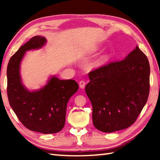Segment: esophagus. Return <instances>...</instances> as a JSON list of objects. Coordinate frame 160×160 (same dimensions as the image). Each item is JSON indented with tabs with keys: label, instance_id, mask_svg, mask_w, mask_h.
Wrapping results in <instances>:
<instances>
[{
	"label": "esophagus",
	"instance_id": "34e87169",
	"mask_svg": "<svg viewBox=\"0 0 160 160\" xmlns=\"http://www.w3.org/2000/svg\"><path fill=\"white\" fill-rule=\"evenodd\" d=\"M85 84H86V82H84V81H83V80L80 81V82H79L80 88H81V89H84V87H85Z\"/></svg>",
	"mask_w": 160,
	"mask_h": 160
}]
</instances>
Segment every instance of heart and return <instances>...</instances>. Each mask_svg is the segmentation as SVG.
<instances>
[{
	"mask_svg": "<svg viewBox=\"0 0 160 160\" xmlns=\"http://www.w3.org/2000/svg\"><path fill=\"white\" fill-rule=\"evenodd\" d=\"M99 50V48L98 47H96V48H93L92 49V51H91V53H96V52H98V51ZM108 56H109V55H108V53H104L103 54H102V55L98 58L94 62V66L96 67H100L102 65V64L106 62L108 58Z\"/></svg>",
	"mask_w": 160,
	"mask_h": 160,
	"instance_id": "b5f03b06",
	"label": "heart"
}]
</instances>
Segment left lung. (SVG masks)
Instances as JSON below:
<instances>
[{
	"mask_svg": "<svg viewBox=\"0 0 160 160\" xmlns=\"http://www.w3.org/2000/svg\"><path fill=\"white\" fill-rule=\"evenodd\" d=\"M85 91L92 104L94 127L112 132L130 127L148 100L150 65L137 46L123 60L91 71Z\"/></svg>",
	"mask_w": 160,
	"mask_h": 160,
	"instance_id": "1",
	"label": "left lung"
}]
</instances>
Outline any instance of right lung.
Segmentation results:
<instances>
[{
	"label": "right lung",
	"mask_w": 160,
	"mask_h": 160,
	"mask_svg": "<svg viewBox=\"0 0 160 160\" xmlns=\"http://www.w3.org/2000/svg\"><path fill=\"white\" fill-rule=\"evenodd\" d=\"M46 43L45 37L36 36L20 47L9 61L7 76L9 102L19 120L29 130L50 134L63 128L68 101L77 92L78 84L55 76L38 90L29 91L22 84L20 64L26 52L39 49Z\"/></svg>",
	"instance_id": "1"
}]
</instances>
